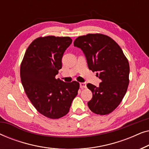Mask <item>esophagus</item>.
<instances>
[{
	"instance_id": "esophagus-1",
	"label": "esophagus",
	"mask_w": 149,
	"mask_h": 149,
	"mask_svg": "<svg viewBox=\"0 0 149 149\" xmlns=\"http://www.w3.org/2000/svg\"><path fill=\"white\" fill-rule=\"evenodd\" d=\"M79 85H80V87L81 89L85 88V87H86V83H79Z\"/></svg>"
}]
</instances>
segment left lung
Returning <instances> with one entry per match:
<instances>
[{
  "label": "left lung",
  "mask_w": 149,
  "mask_h": 149,
  "mask_svg": "<svg viewBox=\"0 0 149 149\" xmlns=\"http://www.w3.org/2000/svg\"><path fill=\"white\" fill-rule=\"evenodd\" d=\"M74 46L80 48L89 70L101 80L98 87L88 83L93 93L87 105L93 113L104 115L117 108L127 91L130 66L123 51L115 40L101 34L79 36Z\"/></svg>",
  "instance_id": "left-lung-1"
}]
</instances>
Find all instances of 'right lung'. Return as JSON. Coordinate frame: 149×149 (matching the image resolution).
I'll use <instances>...</instances> for the list:
<instances>
[{"instance_id": "right-lung-1", "label": "right lung", "mask_w": 149, "mask_h": 149, "mask_svg": "<svg viewBox=\"0 0 149 149\" xmlns=\"http://www.w3.org/2000/svg\"><path fill=\"white\" fill-rule=\"evenodd\" d=\"M72 41L70 37L54 36L36 38L28 47L21 64L20 77L28 97L40 114L50 119L66 115L78 93V82L56 79L62 68L64 53Z\"/></svg>"}]
</instances>
